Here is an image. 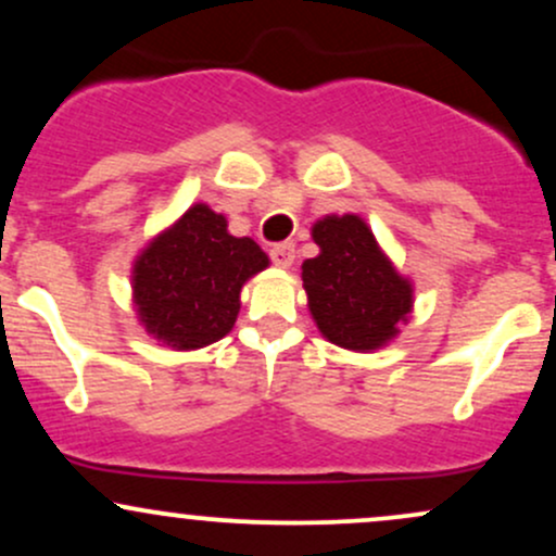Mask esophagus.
<instances>
[{
  "mask_svg": "<svg viewBox=\"0 0 556 556\" xmlns=\"http://www.w3.org/2000/svg\"><path fill=\"white\" fill-rule=\"evenodd\" d=\"M269 256L274 266L287 269V266H292V261H295V245H292V242H279V245L271 248Z\"/></svg>",
  "mask_w": 556,
  "mask_h": 556,
  "instance_id": "1",
  "label": "esophagus"
}]
</instances>
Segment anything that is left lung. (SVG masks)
<instances>
[{
	"label": "left lung",
	"instance_id": "1",
	"mask_svg": "<svg viewBox=\"0 0 556 556\" xmlns=\"http://www.w3.org/2000/svg\"><path fill=\"white\" fill-rule=\"evenodd\" d=\"M314 240L321 253L303 264V287L321 334L348 350L392 340L410 314L413 287L379 251L366 222L327 216L314 227Z\"/></svg>",
	"mask_w": 556,
	"mask_h": 556
}]
</instances>
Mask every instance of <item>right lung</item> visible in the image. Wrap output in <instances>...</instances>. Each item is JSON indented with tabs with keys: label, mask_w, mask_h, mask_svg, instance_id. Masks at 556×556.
<instances>
[{
	"label": "right lung",
	"mask_w": 556,
	"mask_h": 556,
	"mask_svg": "<svg viewBox=\"0 0 556 556\" xmlns=\"http://www.w3.org/2000/svg\"><path fill=\"white\" fill-rule=\"evenodd\" d=\"M269 258L251 238H232L222 214L195 203L151 242L132 269L138 316L175 350L212 344L232 329L240 287Z\"/></svg>",
	"instance_id": "1"
}]
</instances>
